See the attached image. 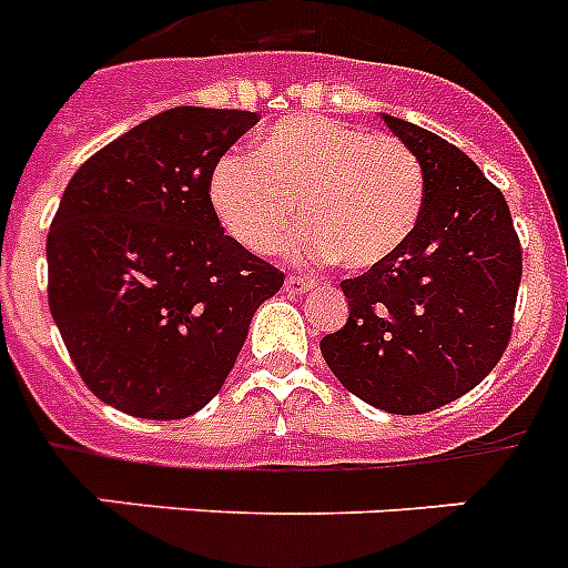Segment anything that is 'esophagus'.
<instances>
[{
	"label": "esophagus",
	"instance_id": "obj_1",
	"mask_svg": "<svg viewBox=\"0 0 568 568\" xmlns=\"http://www.w3.org/2000/svg\"><path fill=\"white\" fill-rule=\"evenodd\" d=\"M315 288V280L312 276H285V292L288 294H306Z\"/></svg>",
	"mask_w": 568,
	"mask_h": 568
}]
</instances>
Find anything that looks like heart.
<instances>
[{"mask_svg": "<svg viewBox=\"0 0 568 568\" xmlns=\"http://www.w3.org/2000/svg\"><path fill=\"white\" fill-rule=\"evenodd\" d=\"M210 204L244 251L292 242L297 260L373 268L408 242L426 204L423 165L403 140L324 116L271 124L256 151H227L210 172Z\"/></svg>", "mask_w": 568, "mask_h": 568, "instance_id": "1", "label": "heart"}]
</instances>
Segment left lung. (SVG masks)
<instances>
[{
    "label": "left lung",
    "instance_id": "1",
    "mask_svg": "<svg viewBox=\"0 0 568 568\" xmlns=\"http://www.w3.org/2000/svg\"><path fill=\"white\" fill-rule=\"evenodd\" d=\"M382 119L417 154L426 204L399 251L341 283L349 317L321 353L364 403L426 414L476 388L508 349L523 247L505 195L464 151Z\"/></svg>",
    "mask_w": 568,
    "mask_h": 568
}]
</instances>
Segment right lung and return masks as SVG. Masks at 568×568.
I'll list each match as a JSON object with an SVG mask.
<instances>
[{"label": "right lung", "instance_id": "right-lung-1", "mask_svg": "<svg viewBox=\"0 0 568 568\" xmlns=\"http://www.w3.org/2000/svg\"><path fill=\"white\" fill-rule=\"evenodd\" d=\"M260 122L172 108L87 160L45 239L49 308L87 388L142 419H180L219 394L253 312L285 276L224 236L210 172Z\"/></svg>", "mask_w": 568, "mask_h": 568}]
</instances>
